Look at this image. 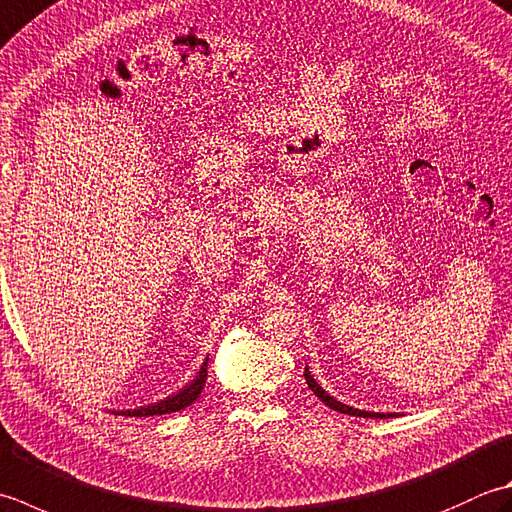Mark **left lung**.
I'll return each instance as SVG.
<instances>
[{
	"label": "left lung",
	"mask_w": 512,
	"mask_h": 512,
	"mask_svg": "<svg viewBox=\"0 0 512 512\" xmlns=\"http://www.w3.org/2000/svg\"><path fill=\"white\" fill-rule=\"evenodd\" d=\"M304 377H306V384H308V388L313 390V393L322 399V402L326 404V406H330L333 410H337V413H344V415H353V417H375V419H384V417H393V415H384V413H368V410H357V408H353V406H346V404H342V402H337L335 397H330L326 390L319 386L315 379H313V375L308 373V368L304 370Z\"/></svg>",
	"instance_id": "left-lung-1"
}]
</instances>
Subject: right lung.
Here are the masks:
<instances>
[{"mask_svg":"<svg viewBox=\"0 0 512 512\" xmlns=\"http://www.w3.org/2000/svg\"><path fill=\"white\" fill-rule=\"evenodd\" d=\"M208 359L204 362V366L199 368L197 377L190 382L188 386H184L179 393L170 395L166 399H162V402L157 404H150V406H142V408H135V410H124L122 415L126 417H150V415H166V413H177V410H184L188 408L190 404L195 402V399L202 395V390L206 386V377H208Z\"/></svg>","mask_w":512,"mask_h":512,"instance_id":"1","label":"right lung"}]
</instances>
